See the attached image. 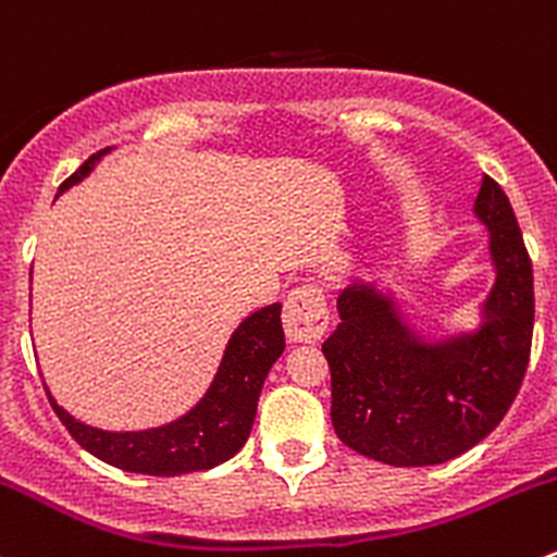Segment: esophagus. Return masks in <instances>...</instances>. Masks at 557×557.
Here are the masks:
<instances>
[{"label":"esophagus","instance_id":"34e87169","mask_svg":"<svg viewBox=\"0 0 557 557\" xmlns=\"http://www.w3.org/2000/svg\"><path fill=\"white\" fill-rule=\"evenodd\" d=\"M330 322L327 302L319 286L302 284L289 292L284 302V330L292 344H313L324 335Z\"/></svg>","mask_w":557,"mask_h":557}]
</instances>
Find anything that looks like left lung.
Instances as JSON below:
<instances>
[{"label": "left lung", "mask_w": 557, "mask_h": 557, "mask_svg": "<svg viewBox=\"0 0 557 557\" xmlns=\"http://www.w3.org/2000/svg\"><path fill=\"white\" fill-rule=\"evenodd\" d=\"M479 222L490 233L493 292L476 333L425 344L371 284L341 292V322L322 344L341 442L389 466H438L476 447L520 393L533 338V271L515 211L490 175Z\"/></svg>", "instance_id": "obj_1"}]
</instances>
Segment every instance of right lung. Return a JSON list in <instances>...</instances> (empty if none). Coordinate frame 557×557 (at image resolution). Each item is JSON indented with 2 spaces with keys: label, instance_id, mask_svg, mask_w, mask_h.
<instances>
[{
  "label": "right lung",
  "instance_id": "obj_1",
  "mask_svg": "<svg viewBox=\"0 0 557 557\" xmlns=\"http://www.w3.org/2000/svg\"><path fill=\"white\" fill-rule=\"evenodd\" d=\"M104 151L86 159L62 186L59 195L84 181ZM284 351L281 302L251 313L230 338L216 379L206 398L170 425L140 433H108L84 425L70 417L48 393L53 411L70 436L94 458L132 473L148 476H178V473L206 471L233 458L249 438L255 425L257 400L268 371Z\"/></svg>",
  "mask_w": 557,
  "mask_h": 557
}]
</instances>
